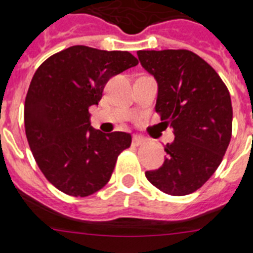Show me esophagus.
<instances>
[{
    "label": "esophagus",
    "mask_w": 253,
    "mask_h": 253,
    "mask_svg": "<svg viewBox=\"0 0 253 253\" xmlns=\"http://www.w3.org/2000/svg\"><path fill=\"white\" fill-rule=\"evenodd\" d=\"M143 140L141 137H138V136H135V137L132 138V145H133V146H140Z\"/></svg>",
    "instance_id": "34e87169"
}]
</instances>
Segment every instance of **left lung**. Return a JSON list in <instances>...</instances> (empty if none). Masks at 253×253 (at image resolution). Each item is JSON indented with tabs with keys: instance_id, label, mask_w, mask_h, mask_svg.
I'll return each mask as SVG.
<instances>
[{
	"instance_id": "1",
	"label": "left lung",
	"mask_w": 253,
	"mask_h": 253,
	"mask_svg": "<svg viewBox=\"0 0 253 253\" xmlns=\"http://www.w3.org/2000/svg\"><path fill=\"white\" fill-rule=\"evenodd\" d=\"M138 60L159 85L155 110L175 138L147 180L170 195L195 192L214 174L232 136L228 88L206 60L189 50H140Z\"/></svg>"
}]
</instances>
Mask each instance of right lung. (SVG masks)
I'll return each mask as SVG.
<instances>
[{"instance_id":"1","label":"right lung","mask_w":253,"mask_h":253,"mask_svg":"<svg viewBox=\"0 0 253 253\" xmlns=\"http://www.w3.org/2000/svg\"><path fill=\"white\" fill-rule=\"evenodd\" d=\"M138 64L128 51L76 45L54 54L34 74L25 99V132L34 159L47 180L72 197H88L111 179L118 155L131 146L126 132L90 127L113 76Z\"/></svg>"}]
</instances>
